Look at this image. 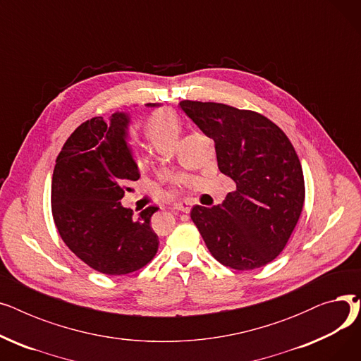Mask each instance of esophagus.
Instances as JSON below:
<instances>
[{
	"label": "esophagus",
	"instance_id": "34e87169",
	"mask_svg": "<svg viewBox=\"0 0 361 361\" xmlns=\"http://www.w3.org/2000/svg\"><path fill=\"white\" fill-rule=\"evenodd\" d=\"M173 209L184 212V214H188V212H190V204H188L187 202H178V203L173 204Z\"/></svg>",
	"mask_w": 361,
	"mask_h": 361
}]
</instances>
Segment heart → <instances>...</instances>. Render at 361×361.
<instances>
[{
    "mask_svg": "<svg viewBox=\"0 0 361 361\" xmlns=\"http://www.w3.org/2000/svg\"><path fill=\"white\" fill-rule=\"evenodd\" d=\"M181 123L177 114L169 108H158L152 111L143 121V133L154 143H174L180 135ZM171 183L180 185L177 177H171Z\"/></svg>",
    "mask_w": 361,
    "mask_h": 361,
    "instance_id": "1",
    "label": "heart"
}]
</instances>
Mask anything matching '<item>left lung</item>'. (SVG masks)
<instances>
[{
  "instance_id": "left-lung-1",
  "label": "left lung",
  "mask_w": 361,
  "mask_h": 361,
  "mask_svg": "<svg viewBox=\"0 0 361 361\" xmlns=\"http://www.w3.org/2000/svg\"><path fill=\"white\" fill-rule=\"evenodd\" d=\"M154 106L155 104H149ZM128 117L114 114L86 120L56 157L51 211L67 247L92 269L106 275L136 272L155 257L159 240L150 226L158 207L135 215L120 200L139 171L126 143Z\"/></svg>"
}]
</instances>
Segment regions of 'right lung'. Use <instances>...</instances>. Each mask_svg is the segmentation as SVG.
<instances>
[{
  "mask_svg": "<svg viewBox=\"0 0 361 361\" xmlns=\"http://www.w3.org/2000/svg\"><path fill=\"white\" fill-rule=\"evenodd\" d=\"M180 105L214 139L218 168L235 183L224 203L193 206V222L224 267H264L286 249L305 204V177L293 143L256 111L187 99Z\"/></svg>",
  "mask_w": 361,
  "mask_h": 361,
  "instance_id": "1",
  "label": "right lung"
}]
</instances>
